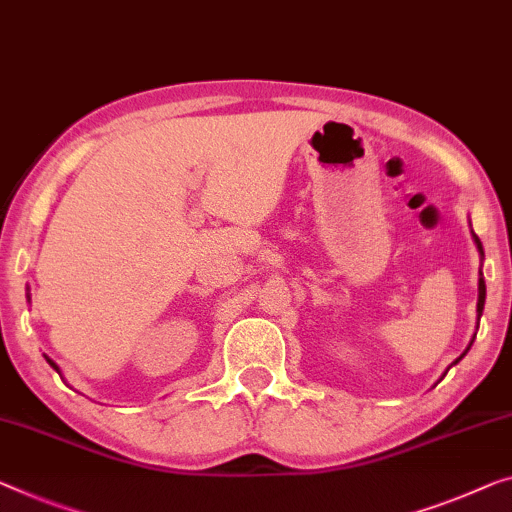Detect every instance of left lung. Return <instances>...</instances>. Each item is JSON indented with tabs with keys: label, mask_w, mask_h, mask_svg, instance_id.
Returning a JSON list of instances; mask_svg holds the SVG:
<instances>
[{
	"label": "left lung",
	"mask_w": 512,
	"mask_h": 512,
	"mask_svg": "<svg viewBox=\"0 0 512 512\" xmlns=\"http://www.w3.org/2000/svg\"><path fill=\"white\" fill-rule=\"evenodd\" d=\"M471 236H474V243H476V248H478V255H480V266H483V259H485V253H483V243H480V239H478V236L474 234V230H471ZM483 308H485V278H483V271H480V273H478V303H476V319H478V322H480V317H483ZM478 322H476V331H478ZM474 338H476V335H474ZM471 345H474V340L469 342V347L464 349V354L469 352ZM464 354H462L460 358H455V361H453L451 365L460 363L462 358H464Z\"/></svg>",
	"instance_id": "1"
}]
</instances>
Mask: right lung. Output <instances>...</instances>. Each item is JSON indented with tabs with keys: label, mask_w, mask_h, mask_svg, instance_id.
<instances>
[{
	"label": "right lung",
	"mask_w": 512,
	"mask_h": 512,
	"mask_svg": "<svg viewBox=\"0 0 512 512\" xmlns=\"http://www.w3.org/2000/svg\"><path fill=\"white\" fill-rule=\"evenodd\" d=\"M27 301H29V294H27ZM43 356H45V354H43ZM45 361H48V365H50V368H52V370H57V375L61 377V370H59V365H57L55 361H52V358H50V356H45Z\"/></svg>",
	"instance_id": "right-lung-1"
}]
</instances>
